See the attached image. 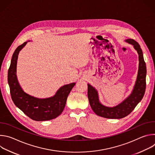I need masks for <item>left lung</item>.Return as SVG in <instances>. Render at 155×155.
Segmentation results:
<instances>
[{
    "instance_id": "obj_1",
    "label": "left lung",
    "mask_w": 155,
    "mask_h": 155,
    "mask_svg": "<svg viewBox=\"0 0 155 155\" xmlns=\"http://www.w3.org/2000/svg\"><path fill=\"white\" fill-rule=\"evenodd\" d=\"M127 43L134 46L139 54V66L136 84L131 94L122 103L114 107H108L102 105L95 88L87 84V97L91 108L98 116L110 119L123 118L133 110L142 99L146 89V64L144 61L142 50L139 44L133 39H127Z\"/></svg>"
}]
</instances>
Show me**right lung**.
Listing matches in <instances>:
<instances>
[{
	"label": "right lung",
	"instance_id": "add662e5",
	"mask_svg": "<svg viewBox=\"0 0 155 155\" xmlns=\"http://www.w3.org/2000/svg\"><path fill=\"white\" fill-rule=\"evenodd\" d=\"M26 43L27 41L23 43L15 50L8 71V83L12 101L17 107L33 120L42 121L54 119L62 112L69 94L75 83L63 86L53 97L47 99H38L25 93L18 83L16 69L18 53Z\"/></svg>",
	"mask_w": 155,
	"mask_h": 155
}]
</instances>
